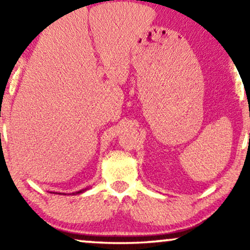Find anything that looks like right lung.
Wrapping results in <instances>:
<instances>
[{"instance_id":"add662e5","label":"right lung","mask_w":250,"mask_h":250,"mask_svg":"<svg viewBox=\"0 0 250 250\" xmlns=\"http://www.w3.org/2000/svg\"><path fill=\"white\" fill-rule=\"evenodd\" d=\"M87 190V188H86V189H83V190H80V191H77V192H74L73 194H78V193H82V192H84V191H86ZM51 193H52V192H51ZM54 193V192H53ZM59 194H64V193H59ZM71 194V193H70Z\"/></svg>"}]
</instances>
